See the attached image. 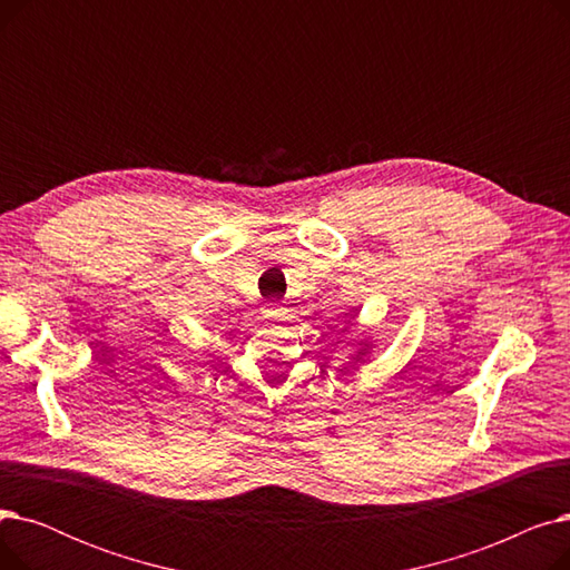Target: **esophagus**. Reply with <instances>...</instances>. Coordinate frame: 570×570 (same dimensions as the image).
Wrapping results in <instances>:
<instances>
[{
    "mask_svg": "<svg viewBox=\"0 0 570 570\" xmlns=\"http://www.w3.org/2000/svg\"><path fill=\"white\" fill-rule=\"evenodd\" d=\"M263 316L269 318V321H284V309L279 305H267L263 309Z\"/></svg>",
    "mask_w": 570,
    "mask_h": 570,
    "instance_id": "1",
    "label": "esophagus"
}]
</instances>
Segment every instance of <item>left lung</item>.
<instances>
[{"label": "left lung", "mask_w": 570, "mask_h": 570, "mask_svg": "<svg viewBox=\"0 0 570 570\" xmlns=\"http://www.w3.org/2000/svg\"><path fill=\"white\" fill-rule=\"evenodd\" d=\"M370 348H372V344L367 340L361 342V348H357V353L353 355V363H363V357L370 353Z\"/></svg>", "instance_id": "obj_1"}]
</instances>
